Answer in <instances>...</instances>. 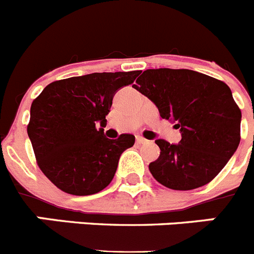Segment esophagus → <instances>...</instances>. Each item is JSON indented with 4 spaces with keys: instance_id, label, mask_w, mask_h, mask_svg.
<instances>
[{
    "instance_id": "1",
    "label": "esophagus",
    "mask_w": 254,
    "mask_h": 254,
    "mask_svg": "<svg viewBox=\"0 0 254 254\" xmlns=\"http://www.w3.org/2000/svg\"><path fill=\"white\" fill-rule=\"evenodd\" d=\"M136 142L137 143H146L147 142V140H145V138L143 137H141V136H137V137H136Z\"/></svg>"
}]
</instances>
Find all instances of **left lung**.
Returning <instances> with one entry per match:
<instances>
[{
  "label": "left lung",
  "mask_w": 254,
  "mask_h": 254,
  "mask_svg": "<svg viewBox=\"0 0 254 254\" xmlns=\"http://www.w3.org/2000/svg\"><path fill=\"white\" fill-rule=\"evenodd\" d=\"M159 109L161 118L176 123L182 140L155 141L158 160L150 163L152 177L165 187L190 190L210 183L241 142L242 112L230 87L192 69H146L132 85Z\"/></svg>",
  "instance_id": "obj_1"
}]
</instances>
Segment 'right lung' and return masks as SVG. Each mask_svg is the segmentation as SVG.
<instances>
[{
	"mask_svg": "<svg viewBox=\"0 0 254 254\" xmlns=\"http://www.w3.org/2000/svg\"><path fill=\"white\" fill-rule=\"evenodd\" d=\"M140 71L95 72L51 82L30 108L28 136L38 167L57 188L75 196L104 190L116 174L133 134L104 136L113 96L134 81Z\"/></svg>",
	"mask_w": 254,
	"mask_h": 254,
	"instance_id": "1",
	"label": "right lung"
}]
</instances>
